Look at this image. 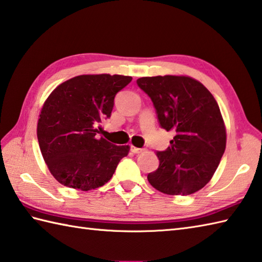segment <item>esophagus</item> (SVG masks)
Listing matches in <instances>:
<instances>
[{"label": "esophagus", "mask_w": 262, "mask_h": 262, "mask_svg": "<svg viewBox=\"0 0 262 262\" xmlns=\"http://www.w3.org/2000/svg\"><path fill=\"white\" fill-rule=\"evenodd\" d=\"M130 151L133 152V153H135V155H136V153H141V152H143V151H144V148H140V147H135V146H130Z\"/></svg>", "instance_id": "obj_1"}]
</instances>
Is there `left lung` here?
Listing matches in <instances>:
<instances>
[{
  "label": "left lung",
  "instance_id": "1",
  "mask_svg": "<svg viewBox=\"0 0 262 262\" xmlns=\"http://www.w3.org/2000/svg\"><path fill=\"white\" fill-rule=\"evenodd\" d=\"M138 87L150 97L161 128L175 133L158 151L151 185L169 195H189L206 186L226 148V129L217 101L200 81L186 76L142 77Z\"/></svg>",
  "mask_w": 262,
  "mask_h": 262
}]
</instances>
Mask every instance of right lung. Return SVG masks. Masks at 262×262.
Segmentation results:
<instances>
[{
    "mask_svg": "<svg viewBox=\"0 0 262 262\" xmlns=\"http://www.w3.org/2000/svg\"><path fill=\"white\" fill-rule=\"evenodd\" d=\"M121 75H81L60 84L40 111L37 138L51 173L60 184L81 191L103 186L129 146L97 137L110 118L115 96L132 81Z\"/></svg>",
    "mask_w": 262,
    "mask_h": 262,
    "instance_id": "right-lung-1",
    "label": "right lung"
}]
</instances>
